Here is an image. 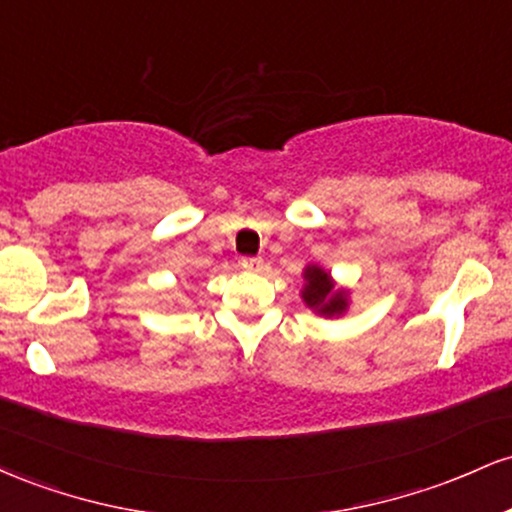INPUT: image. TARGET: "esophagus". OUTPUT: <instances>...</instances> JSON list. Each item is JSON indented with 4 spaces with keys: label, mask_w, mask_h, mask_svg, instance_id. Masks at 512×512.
<instances>
[{
    "label": "esophagus",
    "mask_w": 512,
    "mask_h": 512,
    "mask_svg": "<svg viewBox=\"0 0 512 512\" xmlns=\"http://www.w3.org/2000/svg\"><path fill=\"white\" fill-rule=\"evenodd\" d=\"M240 267L248 269V272H262L264 260L262 257H243V260H240Z\"/></svg>",
    "instance_id": "1"
}]
</instances>
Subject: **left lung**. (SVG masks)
Masks as SVG:
<instances>
[{
  "label": "left lung",
  "mask_w": 512,
  "mask_h": 512,
  "mask_svg": "<svg viewBox=\"0 0 512 512\" xmlns=\"http://www.w3.org/2000/svg\"><path fill=\"white\" fill-rule=\"evenodd\" d=\"M303 301L308 308H313L317 315L325 317H339L349 308V293L344 289H337L332 276L317 264H308L303 269Z\"/></svg>",
  "instance_id": "obj_1"
}]
</instances>
